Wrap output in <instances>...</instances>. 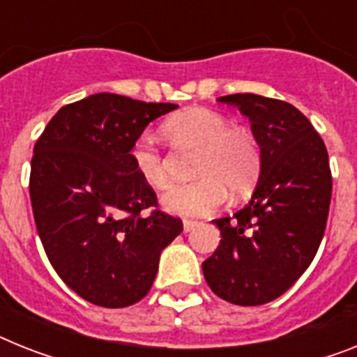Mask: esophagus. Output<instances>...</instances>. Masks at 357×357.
Instances as JSON below:
<instances>
[{
    "instance_id": "obj_1",
    "label": "esophagus",
    "mask_w": 357,
    "mask_h": 357,
    "mask_svg": "<svg viewBox=\"0 0 357 357\" xmlns=\"http://www.w3.org/2000/svg\"><path fill=\"white\" fill-rule=\"evenodd\" d=\"M197 226H199V222H197V220L185 219L184 220V234H188V231H191V229H195Z\"/></svg>"
}]
</instances>
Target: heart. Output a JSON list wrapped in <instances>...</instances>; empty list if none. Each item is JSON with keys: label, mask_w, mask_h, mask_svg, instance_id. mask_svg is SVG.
<instances>
[{"label": "heart", "mask_w": 357, "mask_h": 357, "mask_svg": "<svg viewBox=\"0 0 357 357\" xmlns=\"http://www.w3.org/2000/svg\"><path fill=\"white\" fill-rule=\"evenodd\" d=\"M176 142L200 147L195 162L197 181L176 185L162 197L164 210L184 217H200L215 211L228 199V188L241 193L255 182L261 167L259 147L252 135L231 129L217 111L190 107L164 123ZM129 158L144 184L164 190L172 182L167 162L160 151L158 137L144 131L129 149Z\"/></svg>", "instance_id": "b5f03b06"}]
</instances>
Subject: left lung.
Returning a JSON list of instances; mask_svg holds the SVG:
<instances>
[{
    "mask_svg": "<svg viewBox=\"0 0 357 357\" xmlns=\"http://www.w3.org/2000/svg\"><path fill=\"white\" fill-rule=\"evenodd\" d=\"M219 102L252 122L261 175L243 210L213 220L222 238L202 272L220 299L264 305L282 296L316 257L332 197L328 153L314 126L288 102L252 93Z\"/></svg>",
    "mask_w": 357,
    "mask_h": 357,
    "instance_id": "8db88e82",
    "label": "left lung"
}]
</instances>
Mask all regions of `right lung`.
I'll use <instances>...</instances> for the list:
<instances>
[{
  "label": "right lung",
  "instance_id": "obj_1",
  "mask_svg": "<svg viewBox=\"0 0 357 357\" xmlns=\"http://www.w3.org/2000/svg\"><path fill=\"white\" fill-rule=\"evenodd\" d=\"M178 105L113 93L63 105L47 123L31 162V202L52 268L93 305L123 308L151 288L162 250L182 220L157 208L129 158L140 132Z\"/></svg>",
  "mask_w": 357,
  "mask_h": 357
}]
</instances>
